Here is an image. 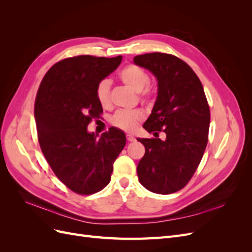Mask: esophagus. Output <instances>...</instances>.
I'll list each match as a JSON object with an SVG mask.
<instances>
[{"label":"esophagus","instance_id":"1","mask_svg":"<svg viewBox=\"0 0 252 252\" xmlns=\"http://www.w3.org/2000/svg\"><path fill=\"white\" fill-rule=\"evenodd\" d=\"M126 136H127L128 142H134L135 141V138H134L133 135H131V134H127Z\"/></svg>","mask_w":252,"mask_h":252}]
</instances>
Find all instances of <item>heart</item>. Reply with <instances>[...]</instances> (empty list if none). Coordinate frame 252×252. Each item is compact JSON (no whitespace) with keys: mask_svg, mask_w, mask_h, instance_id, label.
Here are the masks:
<instances>
[{"mask_svg":"<svg viewBox=\"0 0 252 252\" xmlns=\"http://www.w3.org/2000/svg\"><path fill=\"white\" fill-rule=\"evenodd\" d=\"M119 79L126 86L140 93L142 100H147L150 96L148 89L142 90L148 85L150 79L148 73L142 69L141 67L133 64L127 65L120 71ZM95 95L97 102L101 104V106H103V107H108L110 105V83L108 80H103L97 84L95 89ZM143 119L144 113L139 109L130 111H118L112 117L111 123L116 127L122 129V130L130 132L134 130L140 122L143 121Z\"/></svg>","mask_w":252,"mask_h":252,"instance_id":"obj_1","label":"heart"}]
</instances>
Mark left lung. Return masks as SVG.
<instances>
[{
	"instance_id": "left-lung-1",
	"label": "left lung",
	"mask_w": 252,
	"mask_h": 252,
	"mask_svg": "<svg viewBox=\"0 0 252 252\" xmlns=\"http://www.w3.org/2000/svg\"><path fill=\"white\" fill-rule=\"evenodd\" d=\"M158 81V96L143 127L163 141L140 139L145 155L136 167L139 181L149 191L169 194L185 187L203 158L208 142L210 111L200 79L184 61L161 52L133 58Z\"/></svg>"
}]
</instances>
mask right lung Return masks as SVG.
<instances>
[{"instance_id":"obj_1","label":"right lung","mask_w":252,"mask_h":252,"mask_svg":"<svg viewBox=\"0 0 252 252\" xmlns=\"http://www.w3.org/2000/svg\"><path fill=\"white\" fill-rule=\"evenodd\" d=\"M122 56H78L60 61L45 74L37 90L34 119L43 155L58 179L73 192L93 194L110 182L113 163L126 135L110 127L96 138L87 130L103 112L97 84L117 69Z\"/></svg>"}]
</instances>
